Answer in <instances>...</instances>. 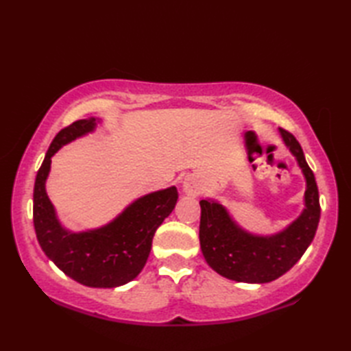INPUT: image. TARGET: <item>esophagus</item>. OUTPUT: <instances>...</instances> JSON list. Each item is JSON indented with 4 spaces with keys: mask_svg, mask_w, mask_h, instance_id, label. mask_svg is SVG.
<instances>
[{
    "mask_svg": "<svg viewBox=\"0 0 351 351\" xmlns=\"http://www.w3.org/2000/svg\"><path fill=\"white\" fill-rule=\"evenodd\" d=\"M182 190L189 196H199L200 195V182L196 176H187L182 181Z\"/></svg>",
    "mask_w": 351,
    "mask_h": 351,
    "instance_id": "34e87169",
    "label": "esophagus"
}]
</instances>
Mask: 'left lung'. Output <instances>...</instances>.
I'll use <instances>...</instances> for the list:
<instances>
[{"label": "left lung", "mask_w": 351, "mask_h": 351, "mask_svg": "<svg viewBox=\"0 0 351 351\" xmlns=\"http://www.w3.org/2000/svg\"><path fill=\"white\" fill-rule=\"evenodd\" d=\"M279 136L297 161L306 182L303 210L285 228L273 234H255L244 229L220 200H200V250L215 273L235 282L267 283L285 274L312 243L319 221V197L315 176L302 146L293 134Z\"/></svg>", "instance_id": "8db88e82"}]
</instances>
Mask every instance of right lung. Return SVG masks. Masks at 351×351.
<instances>
[{
    "label": "right lung",
    "mask_w": 351,
    "mask_h": 351,
    "mask_svg": "<svg viewBox=\"0 0 351 351\" xmlns=\"http://www.w3.org/2000/svg\"><path fill=\"white\" fill-rule=\"evenodd\" d=\"M101 125L99 117L83 119L52 140L36 176L33 221L45 255L66 276L90 288H116L134 280L143 270L155 230L173 211L178 190L171 185L134 199L102 226L86 230L66 228L47 193L51 158L63 146L95 132Z\"/></svg>",
    "instance_id": "obj_1"
}]
</instances>
